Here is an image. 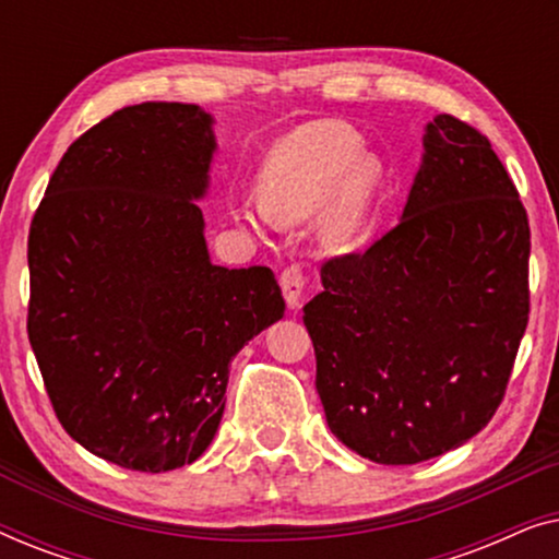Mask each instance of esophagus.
I'll return each instance as SVG.
<instances>
[{
  "label": "esophagus",
  "mask_w": 559,
  "mask_h": 559,
  "mask_svg": "<svg viewBox=\"0 0 559 559\" xmlns=\"http://www.w3.org/2000/svg\"><path fill=\"white\" fill-rule=\"evenodd\" d=\"M282 295H285V302L289 310H297L302 305V289H305V274L300 266H287L280 277Z\"/></svg>",
  "instance_id": "1"
}]
</instances>
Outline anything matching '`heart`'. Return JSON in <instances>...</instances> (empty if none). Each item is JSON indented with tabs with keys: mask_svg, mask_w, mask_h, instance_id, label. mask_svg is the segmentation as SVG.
<instances>
[{
	"mask_svg": "<svg viewBox=\"0 0 559 559\" xmlns=\"http://www.w3.org/2000/svg\"><path fill=\"white\" fill-rule=\"evenodd\" d=\"M384 186V163L364 155L356 129L323 119L274 144L259 170L262 205L249 203L239 213L254 228L266 221L300 226L320 213L318 247L328 257H354L373 239Z\"/></svg>",
	"mask_w": 559,
	"mask_h": 559,
	"instance_id": "obj_1",
	"label": "heart"
}]
</instances>
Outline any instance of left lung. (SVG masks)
Returning a JSON list of instances; mask_svg holds the SVG:
<instances>
[{
    "instance_id": "obj_1",
    "label": "left lung",
    "mask_w": 559,
    "mask_h": 559,
    "mask_svg": "<svg viewBox=\"0 0 559 559\" xmlns=\"http://www.w3.org/2000/svg\"><path fill=\"white\" fill-rule=\"evenodd\" d=\"M392 231L323 264L305 305L331 432L384 465L484 430L530 320V221L478 129L438 114Z\"/></svg>"
}]
</instances>
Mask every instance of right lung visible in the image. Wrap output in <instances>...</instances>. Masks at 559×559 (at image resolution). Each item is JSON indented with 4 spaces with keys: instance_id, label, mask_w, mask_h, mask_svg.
<instances>
[{
    "instance_id": "right-lung-1",
    "label": "right lung",
    "mask_w": 559,
    "mask_h": 559,
    "mask_svg": "<svg viewBox=\"0 0 559 559\" xmlns=\"http://www.w3.org/2000/svg\"><path fill=\"white\" fill-rule=\"evenodd\" d=\"M213 117L195 104L114 111L60 159L27 241V335L71 438L129 471L198 461L231 358L285 316L270 266L211 262Z\"/></svg>"
}]
</instances>
